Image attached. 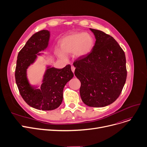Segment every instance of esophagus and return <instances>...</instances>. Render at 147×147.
Wrapping results in <instances>:
<instances>
[{"label": "esophagus", "mask_w": 147, "mask_h": 147, "mask_svg": "<svg viewBox=\"0 0 147 147\" xmlns=\"http://www.w3.org/2000/svg\"><path fill=\"white\" fill-rule=\"evenodd\" d=\"M71 70L73 71V73H74V71H75V67L74 66H71Z\"/></svg>", "instance_id": "esophagus-1"}]
</instances>
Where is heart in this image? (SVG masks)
Here are the masks:
<instances>
[{
	"mask_svg": "<svg viewBox=\"0 0 147 147\" xmlns=\"http://www.w3.org/2000/svg\"><path fill=\"white\" fill-rule=\"evenodd\" d=\"M59 46L61 51L65 54L74 53L77 57H83L87 55L93 49L94 40L88 33H73L62 38ZM64 53H59L62 59L65 58Z\"/></svg>",
	"mask_w": 147,
	"mask_h": 147,
	"instance_id": "heart-1",
	"label": "heart"
}]
</instances>
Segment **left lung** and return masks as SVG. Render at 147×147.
I'll return each mask as SVG.
<instances>
[{
    "label": "left lung",
    "mask_w": 147,
    "mask_h": 147,
    "mask_svg": "<svg viewBox=\"0 0 147 147\" xmlns=\"http://www.w3.org/2000/svg\"><path fill=\"white\" fill-rule=\"evenodd\" d=\"M96 42L87 55L76 60L74 74L81 83L82 101L89 107L109 105L120 96L126 78V57L118 43L109 34L90 28Z\"/></svg>",
    "instance_id": "1"
}]
</instances>
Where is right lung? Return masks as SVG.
Returning <instances> with one entry per match:
<instances>
[{"label": "right lung", "instance_id": "1", "mask_svg": "<svg viewBox=\"0 0 147 147\" xmlns=\"http://www.w3.org/2000/svg\"><path fill=\"white\" fill-rule=\"evenodd\" d=\"M50 33L43 30L34 34L27 42L17 57L15 68V81L20 94L25 102L36 109L49 111L55 110L62 103L63 89L66 83L74 76L71 65L62 69L48 67L40 89L31 86L27 78V69L33 64L37 53L48 46Z\"/></svg>", "mask_w": 147, "mask_h": 147}]
</instances>
